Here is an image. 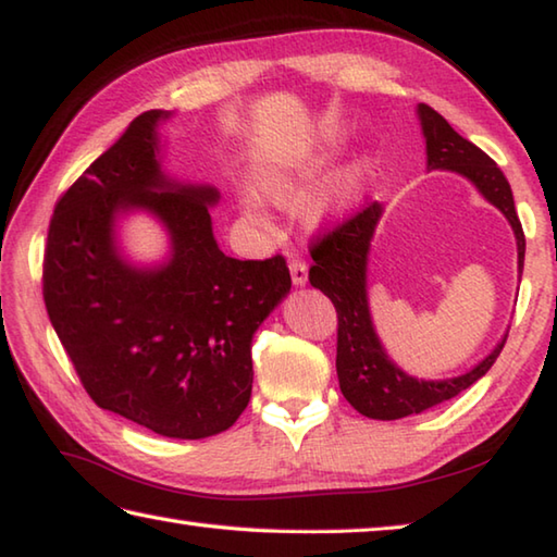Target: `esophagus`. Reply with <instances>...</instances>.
I'll use <instances>...</instances> for the list:
<instances>
[{
  "label": "esophagus",
  "mask_w": 557,
  "mask_h": 557,
  "mask_svg": "<svg viewBox=\"0 0 557 557\" xmlns=\"http://www.w3.org/2000/svg\"><path fill=\"white\" fill-rule=\"evenodd\" d=\"M288 269H290V278H293V283H296V286H306V281H308V264L302 259H290V264H288Z\"/></svg>",
  "instance_id": "obj_1"
}]
</instances>
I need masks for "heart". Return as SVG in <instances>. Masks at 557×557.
Segmentation results:
<instances>
[{"label": "heart", "instance_id": "b5f03b06", "mask_svg": "<svg viewBox=\"0 0 557 557\" xmlns=\"http://www.w3.org/2000/svg\"><path fill=\"white\" fill-rule=\"evenodd\" d=\"M371 176H373V160H369V157H359V160L342 166V170L332 176L327 186H324L318 194V198L312 201V215L322 218V215L349 211V208L363 196ZM308 180H310V170H286V172L267 174L264 180H261V194H264L269 201L290 203L306 191Z\"/></svg>", "mask_w": 557, "mask_h": 557}]
</instances>
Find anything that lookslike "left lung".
Segmentation results:
<instances>
[{
    "label": "left lung",
    "mask_w": 557,
    "mask_h": 557,
    "mask_svg": "<svg viewBox=\"0 0 557 557\" xmlns=\"http://www.w3.org/2000/svg\"><path fill=\"white\" fill-rule=\"evenodd\" d=\"M419 119H422L426 138L429 170H454L468 176L480 188V194L507 215L517 235L521 269L527 237L513 208L507 176L492 157L458 135L432 107L419 103ZM381 213L383 208L371 201L342 218L337 225L312 235L310 257L314 264L310 267V283L320 288L337 310V375L344 397L354 409L371 419H400L424 412L468 391L478 377L492 369L507 337L473 371L448 377V381H417L397 369L375 337L369 302H366V257H369V245Z\"/></svg>",
    "instance_id": "left-lung-1"
}]
</instances>
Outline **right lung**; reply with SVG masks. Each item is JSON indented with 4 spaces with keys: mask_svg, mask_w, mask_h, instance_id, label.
Listing matches in <instances>:
<instances>
[{
    "mask_svg": "<svg viewBox=\"0 0 557 557\" xmlns=\"http://www.w3.org/2000/svg\"><path fill=\"white\" fill-rule=\"evenodd\" d=\"M138 115L55 203L44 300L84 391L101 409L170 438L225 432L251 395V337L290 290L281 255L218 249L211 186H176L157 162V121ZM148 207L171 230L173 259L154 272L114 255L112 218Z\"/></svg>",
    "mask_w": 557,
    "mask_h": 557,
    "instance_id": "right-lung-1",
    "label": "right lung"
}]
</instances>
